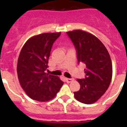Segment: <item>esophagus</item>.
<instances>
[{
  "label": "esophagus",
  "instance_id": "esophagus-1",
  "mask_svg": "<svg viewBox=\"0 0 127 127\" xmlns=\"http://www.w3.org/2000/svg\"><path fill=\"white\" fill-rule=\"evenodd\" d=\"M74 80L73 78H66V82H68V83H70V82H72Z\"/></svg>",
  "mask_w": 127,
  "mask_h": 127
}]
</instances>
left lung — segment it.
<instances>
[{"instance_id": "obj_1", "label": "left lung", "mask_w": 127, "mask_h": 127, "mask_svg": "<svg viewBox=\"0 0 127 127\" xmlns=\"http://www.w3.org/2000/svg\"><path fill=\"white\" fill-rule=\"evenodd\" d=\"M73 43L78 63L86 64L85 78L77 79L80 89L74 97L85 104L96 102L108 89L112 78V63L108 51L97 37L84 31L66 32Z\"/></svg>"}]
</instances>
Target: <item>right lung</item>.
I'll return each mask as SVG.
<instances>
[{"mask_svg": "<svg viewBox=\"0 0 127 127\" xmlns=\"http://www.w3.org/2000/svg\"><path fill=\"white\" fill-rule=\"evenodd\" d=\"M61 33H44L32 37L19 55L17 74L21 86L30 98L45 102L53 99L63 85L58 76L45 72L53 44Z\"/></svg>", "mask_w": 127, "mask_h": 127, "instance_id": "add662e5", "label": "right lung"}]
</instances>
